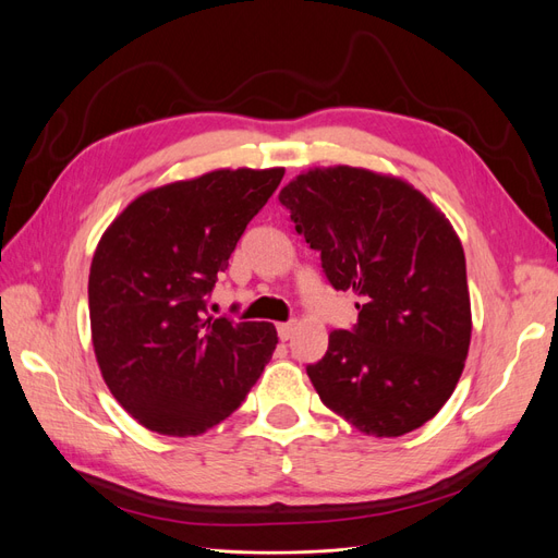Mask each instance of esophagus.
<instances>
[{
  "mask_svg": "<svg viewBox=\"0 0 558 558\" xmlns=\"http://www.w3.org/2000/svg\"><path fill=\"white\" fill-rule=\"evenodd\" d=\"M293 330H295V324H279V326H277V332H279V340H281V342H286V340H291V337H293Z\"/></svg>",
  "mask_w": 558,
  "mask_h": 558,
  "instance_id": "1",
  "label": "esophagus"
}]
</instances>
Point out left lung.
<instances>
[{
	"label": "left lung",
	"mask_w": 558,
	"mask_h": 558,
	"mask_svg": "<svg viewBox=\"0 0 558 558\" xmlns=\"http://www.w3.org/2000/svg\"><path fill=\"white\" fill-rule=\"evenodd\" d=\"M279 199L328 281L361 298L356 328L332 330L326 356L307 365L318 398L365 435L424 426L459 384L472 335L449 218L404 179L349 165L312 167Z\"/></svg>",
	"instance_id": "obj_1"
}]
</instances>
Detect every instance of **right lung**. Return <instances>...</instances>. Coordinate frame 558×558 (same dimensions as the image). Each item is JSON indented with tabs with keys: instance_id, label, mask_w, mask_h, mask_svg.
<instances>
[{
	"instance_id": "right-lung-1",
	"label": "right lung",
	"mask_w": 558,
	"mask_h": 558,
	"mask_svg": "<svg viewBox=\"0 0 558 558\" xmlns=\"http://www.w3.org/2000/svg\"><path fill=\"white\" fill-rule=\"evenodd\" d=\"M283 167L214 170L134 197L99 240L88 307L111 396L144 428L191 437L240 408L277 347L265 320L207 314L248 221Z\"/></svg>"
}]
</instances>
